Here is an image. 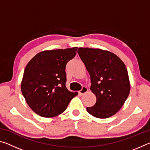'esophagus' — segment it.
<instances>
[{
  "instance_id": "34e87169",
  "label": "esophagus",
  "mask_w": 150,
  "mask_h": 150,
  "mask_svg": "<svg viewBox=\"0 0 150 150\" xmlns=\"http://www.w3.org/2000/svg\"><path fill=\"white\" fill-rule=\"evenodd\" d=\"M87 91H88V88L86 87H83L82 88V89H81V91H79V93L81 95H84L85 93H87Z\"/></svg>"
}]
</instances>
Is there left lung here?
Instances as JSON below:
<instances>
[{"label":"left lung","instance_id":"1","mask_svg":"<svg viewBox=\"0 0 150 150\" xmlns=\"http://www.w3.org/2000/svg\"><path fill=\"white\" fill-rule=\"evenodd\" d=\"M77 52L89 73L90 89L96 97L95 105L87 107V111L98 118L110 117L122 108L130 94L125 64L107 50L79 47Z\"/></svg>","mask_w":150,"mask_h":150}]
</instances>
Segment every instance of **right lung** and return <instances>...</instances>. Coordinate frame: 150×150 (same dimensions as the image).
Listing matches in <instances>:
<instances>
[{
  "label": "right lung",
  "mask_w": 150,
  "mask_h": 150,
  "mask_svg": "<svg viewBox=\"0 0 150 150\" xmlns=\"http://www.w3.org/2000/svg\"><path fill=\"white\" fill-rule=\"evenodd\" d=\"M77 47L45 50L28 63L21 82V91L30 108L37 115L52 118L67 108L77 92L66 88L65 67L75 57Z\"/></svg>",
  "instance_id": "obj_1"
}]
</instances>
